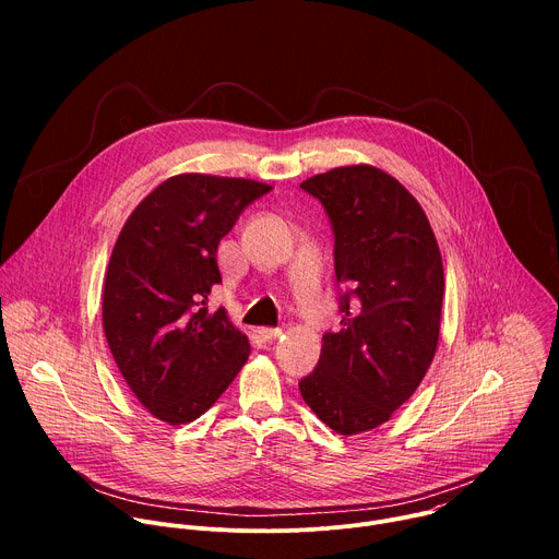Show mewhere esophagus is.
Segmentation results:
<instances>
[{"label":"esophagus","mask_w":559,"mask_h":559,"mask_svg":"<svg viewBox=\"0 0 559 559\" xmlns=\"http://www.w3.org/2000/svg\"><path fill=\"white\" fill-rule=\"evenodd\" d=\"M257 334H259L261 341H274V338H278L283 334V330L281 328H261Z\"/></svg>","instance_id":"1"}]
</instances>
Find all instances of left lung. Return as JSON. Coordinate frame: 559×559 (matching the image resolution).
<instances>
[{
	"instance_id": "obj_1",
	"label": "left lung",
	"mask_w": 559,
	"mask_h": 559,
	"mask_svg": "<svg viewBox=\"0 0 559 559\" xmlns=\"http://www.w3.org/2000/svg\"><path fill=\"white\" fill-rule=\"evenodd\" d=\"M334 231L341 330L323 334L302 401L343 436L376 429L425 378L440 334L444 270L420 203L373 166L300 183Z\"/></svg>"
}]
</instances>
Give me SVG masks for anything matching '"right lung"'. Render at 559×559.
I'll use <instances>...</instances> for the list:
<instances>
[{
    "label": "right lung",
    "mask_w": 559,
    "mask_h": 559,
    "mask_svg": "<svg viewBox=\"0 0 559 559\" xmlns=\"http://www.w3.org/2000/svg\"><path fill=\"white\" fill-rule=\"evenodd\" d=\"M270 190L250 179L179 175L136 205L117 238L104 332L123 380L158 420L203 416L250 356L225 309L207 311V296L221 283V238Z\"/></svg>",
    "instance_id": "right-lung-1"
}]
</instances>
